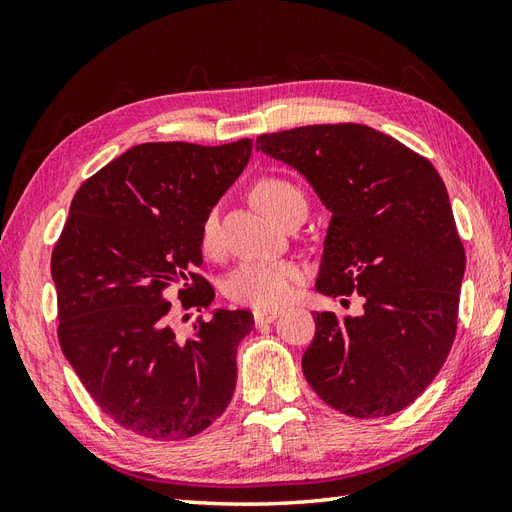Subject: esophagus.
<instances>
[{"mask_svg": "<svg viewBox=\"0 0 512 512\" xmlns=\"http://www.w3.org/2000/svg\"><path fill=\"white\" fill-rule=\"evenodd\" d=\"M281 314V310H255V325H264V323H273Z\"/></svg>", "mask_w": 512, "mask_h": 512, "instance_id": "esophagus-1", "label": "esophagus"}]
</instances>
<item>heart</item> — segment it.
Segmentation results:
<instances>
[{"label":"heart","instance_id":"obj_1","mask_svg":"<svg viewBox=\"0 0 512 512\" xmlns=\"http://www.w3.org/2000/svg\"><path fill=\"white\" fill-rule=\"evenodd\" d=\"M253 200L259 209L277 222L295 206L306 209V198H303L297 184L281 178L259 180L253 189ZM200 246L209 255L217 253V248H220V226H217L215 211L204 217L200 228ZM301 277V268L292 262H246L237 266L231 277L226 279L224 292L228 299L239 303V306L275 310L292 299Z\"/></svg>","mask_w":512,"mask_h":512}]
</instances>
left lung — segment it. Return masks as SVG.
Instances as JSON below:
<instances>
[{"label": "left lung", "mask_w": 512, "mask_h": 512, "mask_svg": "<svg viewBox=\"0 0 512 512\" xmlns=\"http://www.w3.org/2000/svg\"><path fill=\"white\" fill-rule=\"evenodd\" d=\"M332 213L321 295L363 297L358 317L314 314L301 367L323 402L352 418L409 407L447 361L466 255L440 173L367 125H308L257 136Z\"/></svg>", "instance_id": "obj_1"}]
</instances>
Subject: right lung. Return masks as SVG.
<instances>
[{
    "mask_svg": "<svg viewBox=\"0 0 512 512\" xmlns=\"http://www.w3.org/2000/svg\"><path fill=\"white\" fill-rule=\"evenodd\" d=\"M253 140L220 147L145 143L81 184L52 250L59 343L85 389L116 424L173 442L198 436L233 398L248 310H213L180 341L182 308H209L200 228L250 160Z\"/></svg>",
    "mask_w": 512,
    "mask_h": 512,
    "instance_id": "obj_1",
    "label": "right lung"
}]
</instances>
